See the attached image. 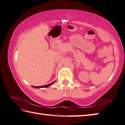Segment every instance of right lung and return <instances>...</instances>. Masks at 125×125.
I'll list each match as a JSON object with an SVG mask.
<instances>
[{"label": "right lung", "instance_id": "add662e5", "mask_svg": "<svg viewBox=\"0 0 125 125\" xmlns=\"http://www.w3.org/2000/svg\"><path fill=\"white\" fill-rule=\"evenodd\" d=\"M55 81L54 82H53L52 83H49L47 85H44V86H32L33 88H46V87H48L49 86H50L51 84H52L53 83H54Z\"/></svg>", "mask_w": 125, "mask_h": 125}]
</instances>
